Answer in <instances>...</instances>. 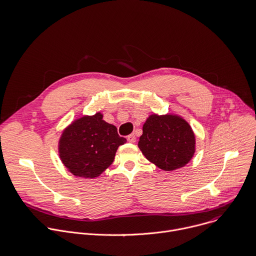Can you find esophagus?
Segmentation results:
<instances>
[{
	"label": "esophagus",
	"mask_w": 256,
	"mask_h": 256,
	"mask_svg": "<svg viewBox=\"0 0 256 256\" xmlns=\"http://www.w3.org/2000/svg\"><path fill=\"white\" fill-rule=\"evenodd\" d=\"M127 140L129 141L130 144H134L135 141H136V137H135V135H134V134H130V135H128V136H127Z\"/></svg>",
	"instance_id": "1"
}]
</instances>
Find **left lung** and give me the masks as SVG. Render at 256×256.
<instances>
[{
  "instance_id": "obj_1",
  "label": "left lung",
  "mask_w": 256,
  "mask_h": 256,
  "mask_svg": "<svg viewBox=\"0 0 256 256\" xmlns=\"http://www.w3.org/2000/svg\"><path fill=\"white\" fill-rule=\"evenodd\" d=\"M138 148L166 172L185 166L195 152V135L186 120L174 114L150 115L142 127Z\"/></svg>"
}]
</instances>
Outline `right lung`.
Masks as SVG:
<instances>
[{"instance_id":"obj_1","label":"right lung","mask_w":256,"mask_h":256,"mask_svg":"<svg viewBox=\"0 0 256 256\" xmlns=\"http://www.w3.org/2000/svg\"><path fill=\"white\" fill-rule=\"evenodd\" d=\"M126 144L116 126L102 120L100 112L83 116L66 127L59 140V156L68 171L76 177H98L115 158L117 150Z\"/></svg>"}]
</instances>
